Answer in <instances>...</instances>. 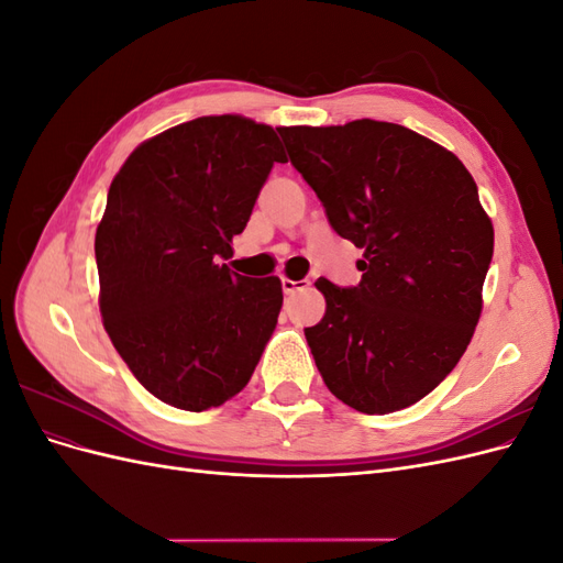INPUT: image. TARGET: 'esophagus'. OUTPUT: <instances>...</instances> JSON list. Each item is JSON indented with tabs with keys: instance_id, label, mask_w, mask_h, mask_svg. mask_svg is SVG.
Here are the masks:
<instances>
[{
	"instance_id": "34e87169",
	"label": "esophagus",
	"mask_w": 563,
	"mask_h": 563,
	"mask_svg": "<svg viewBox=\"0 0 563 563\" xmlns=\"http://www.w3.org/2000/svg\"><path fill=\"white\" fill-rule=\"evenodd\" d=\"M308 286H310L308 279L294 282V279H288V277H282V288H284L286 296H291V294H296V291H302V288H308Z\"/></svg>"
}]
</instances>
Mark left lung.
Wrapping results in <instances>:
<instances>
[{"mask_svg":"<svg viewBox=\"0 0 563 563\" xmlns=\"http://www.w3.org/2000/svg\"><path fill=\"white\" fill-rule=\"evenodd\" d=\"M331 228L364 249L362 282L319 277L327 314L305 329L333 395L368 416L420 401L465 354L482 317L493 225L453 152L376 119L282 126Z\"/></svg>","mask_w":563,"mask_h":563,"instance_id":"obj_1","label":"left lung"}]
</instances>
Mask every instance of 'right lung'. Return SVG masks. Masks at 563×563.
I'll list each match as a JSON object with an SVG mask.
<instances>
[{
	"instance_id": "1",
	"label": "right lung",
	"mask_w": 563,
	"mask_h": 563,
	"mask_svg": "<svg viewBox=\"0 0 563 563\" xmlns=\"http://www.w3.org/2000/svg\"><path fill=\"white\" fill-rule=\"evenodd\" d=\"M275 162L277 133L240 114L197 117L135 147L96 230L100 314L150 395L209 411L251 380L277 327L279 277H242L232 258Z\"/></svg>"
}]
</instances>
